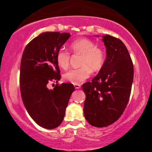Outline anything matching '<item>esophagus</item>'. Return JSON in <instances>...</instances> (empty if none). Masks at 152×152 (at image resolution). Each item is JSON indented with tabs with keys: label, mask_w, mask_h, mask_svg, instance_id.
<instances>
[{
	"label": "esophagus",
	"mask_w": 152,
	"mask_h": 152,
	"mask_svg": "<svg viewBox=\"0 0 152 152\" xmlns=\"http://www.w3.org/2000/svg\"><path fill=\"white\" fill-rule=\"evenodd\" d=\"M74 86L76 89H79L81 87V85L80 84H74Z\"/></svg>",
	"instance_id": "esophagus-1"
}]
</instances>
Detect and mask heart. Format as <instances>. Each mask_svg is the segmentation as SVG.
<instances>
[{
	"label": "heart",
	"mask_w": 152,
	"mask_h": 152,
	"mask_svg": "<svg viewBox=\"0 0 152 152\" xmlns=\"http://www.w3.org/2000/svg\"><path fill=\"white\" fill-rule=\"evenodd\" d=\"M71 51L75 55H81V67L70 70L64 75V80L73 84H80L91 75V70L97 72L104 63V54L100 48L95 46L93 41L86 38H80L72 41L70 45ZM70 55L64 50H60L56 55L58 66L62 69L69 66Z\"/></svg>",
	"instance_id": "obj_1"
}]
</instances>
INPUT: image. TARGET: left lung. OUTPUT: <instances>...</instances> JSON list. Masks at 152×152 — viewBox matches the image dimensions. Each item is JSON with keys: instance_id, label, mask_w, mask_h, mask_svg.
I'll use <instances>...</instances> for the list:
<instances>
[{"instance_id": "obj_1", "label": "left lung", "mask_w": 152, "mask_h": 152, "mask_svg": "<svg viewBox=\"0 0 152 152\" xmlns=\"http://www.w3.org/2000/svg\"><path fill=\"white\" fill-rule=\"evenodd\" d=\"M107 57L98 74L82 85L86 94L84 114L91 125L104 127L122 115L129 99L134 65L128 50L119 39L102 37Z\"/></svg>"}]
</instances>
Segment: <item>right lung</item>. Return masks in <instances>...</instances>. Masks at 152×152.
Segmentation results:
<instances>
[{"instance_id":"add662e5","label":"right lung","mask_w":152,"mask_h":152,"mask_svg":"<svg viewBox=\"0 0 152 152\" xmlns=\"http://www.w3.org/2000/svg\"><path fill=\"white\" fill-rule=\"evenodd\" d=\"M69 33L43 32L25 48L20 68V90L23 102L31 118L41 127L52 129L63 121L70 95L75 91L70 83L48 85L61 79L56 55L69 39Z\"/></svg>"}]
</instances>
